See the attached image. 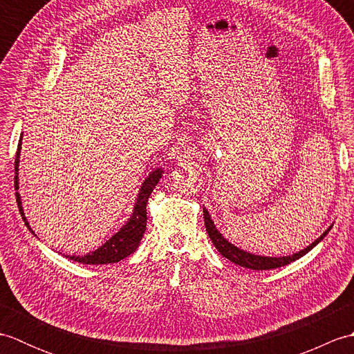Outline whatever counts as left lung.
Listing matches in <instances>:
<instances>
[{"mask_svg":"<svg viewBox=\"0 0 354 354\" xmlns=\"http://www.w3.org/2000/svg\"><path fill=\"white\" fill-rule=\"evenodd\" d=\"M204 221H205V228L209 239H212L213 245L216 246V250L219 251L225 259H228L230 261L236 263V265L242 266V268H248V269H252V270H268V269H275V268H281L289 265V263L295 261L298 259H301L303 255H306L310 250H313L315 246H317L322 239H324L328 231L332 230L333 225H330V227L322 232V234L315 240L313 243H310L304 250L298 251L292 255H286V257H265V255H257V254H252V252H248L245 250H240L236 245H232L231 242H228L227 239H225L221 231L216 228V225L212 219V216H209L208 209L204 207Z\"/></svg>","mask_w":354,"mask_h":354,"instance_id":"left-lung-1","label":"left lung"}]
</instances>
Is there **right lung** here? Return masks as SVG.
Segmentation results:
<instances>
[{"label": "right lung", "instance_id": "1", "mask_svg": "<svg viewBox=\"0 0 354 354\" xmlns=\"http://www.w3.org/2000/svg\"><path fill=\"white\" fill-rule=\"evenodd\" d=\"M21 145H22V133L18 142V152L17 158H15V190H17V202L19 207V213L24 219L27 228L32 231L30 225L27 222V217L24 213V208H22V202H21V194L18 193L19 190V178H18V170H19V155H21ZM164 170L161 167L153 169L150 171V175L145 179V183L141 184V189L138 192L137 201H135V205L132 209V214L127 222L120 228L114 236H112L109 240H106L100 248H97L95 251L88 252L86 255H66V259H70L73 261H79L84 263V265H108V263H117L120 260L126 259L127 255H131L137 250L142 234L146 231V223H147V201L149 196L152 194L153 189L156 184L160 183V179L162 176ZM32 234H35V231H32Z\"/></svg>", "mask_w": 354, "mask_h": 354}]
</instances>
